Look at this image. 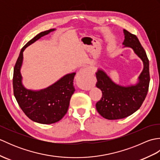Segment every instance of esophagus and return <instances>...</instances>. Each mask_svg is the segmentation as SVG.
<instances>
[{"mask_svg": "<svg viewBox=\"0 0 160 160\" xmlns=\"http://www.w3.org/2000/svg\"><path fill=\"white\" fill-rule=\"evenodd\" d=\"M89 76V70L87 69V68H81L80 71H78L76 74V80L78 81V82H82V81H85L88 79ZM82 87L84 88H87L88 87L87 84L86 82H84Z\"/></svg>", "mask_w": 160, "mask_h": 160, "instance_id": "34e87169", "label": "esophagus"}]
</instances>
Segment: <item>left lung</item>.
Listing matches in <instances>:
<instances>
[{
  "label": "left lung",
  "mask_w": 160,
  "mask_h": 160,
  "mask_svg": "<svg viewBox=\"0 0 160 160\" xmlns=\"http://www.w3.org/2000/svg\"><path fill=\"white\" fill-rule=\"evenodd\" d=\"M123 48L128 47L143 63L137 82L124 86L115 83L104 70L98 68L96 72V87L102 91V97L96 103V109L101 116L107 120H118L127 118L138 111L147 95L150 76L149 62L143 47L135 35L123 29Z\"/></svg>",
  "instance_id": "1"
}]
</instances>
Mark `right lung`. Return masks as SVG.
Here are the masks:
<instances>
[{"label": "right lung", "instance_id": "right-lung-1", "mask_svg": "<svg viewBox=\"0 0 160 160\" xmlns=\"http://www.w3.org/2000/svg\"><path fill=\"white\" fill-rule=\"evenodd\" d=\"M51 29L40 32L26 44L20 51L13 69V94L20 108L30 120L40 124H53L60 121L67 113L71 97L73 94V79L76 73L64 75L58 80L40 90L27 89L22 84L20 70L23 52L42 36L56 31Z\"/></svg>", "mask_w": 160, "mask_h": 160}]
</instances>
